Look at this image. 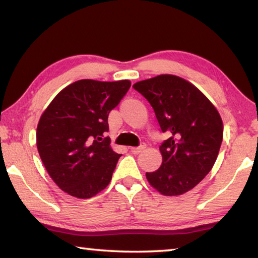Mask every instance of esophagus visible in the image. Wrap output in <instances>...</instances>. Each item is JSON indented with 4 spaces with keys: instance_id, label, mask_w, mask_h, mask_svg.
Wrapping results in <instances>:
<instances>
[{
    "instance_id": "34e87169",
    "label": "esophagus",
    "mask_w": 258,
    "mask_h": 258,
    "mask_svg": "<svg viewBox=\"0 0 258 258\" xmlns=\"http://www.w3.org/2000/svg\"><path fill=\"white\" fill-rule=\"evenodd\" d=\"M145 148H146V143H141L139 147L131 148V151H132V154L138 155V154H140V152H142L143 150H145Z\"/></svg>"
}]
</instances>
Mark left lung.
I'll return each mask as SVG.
<instances>
[{
  "label": "left lung",
  "instance_id": "1",
  "mask_svg": "<svg viewBox=\"0 0 258 258\" xmlns=\"http://www.w3.org/2000/svg\"><path fill=\"white\" fill-rule=\"evenodd\" d=\"M155 111L161 132L169 138L159 150L163 163L146 173L150 184L165 196L195 187L211 172L223 140V123L212 102L185 80L159 75L133 85Z\"/></svg>",
  "mask_w": 258,
  "mask_h": 258
}]
</instances>
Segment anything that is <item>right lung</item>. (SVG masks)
<instances>
[{"label":"right lung","instance_id":"right-lung-1","mask_svg":"<svg viewBox=\"0 0 258 258\" xmlns=\"http://www.w3.org/2000/svg\"><path fill=\"white\" fill-rule=\"evenodd\" d=\"M130 81L81 80L52 100L37 125L36 145L52 180L73 197L87 199L106 187L120 155L110 148L108 116Z\"/></svg>","mask_w":258,"mask_h":258}]
</instances>
